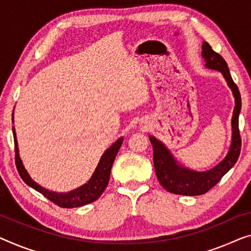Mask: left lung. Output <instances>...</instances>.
Wrapping results in <instances>:
<instances>
[{
	"label": "left lung",
	"mask_w": 251,
	"mask_h": 251,
	"mask_svg": "<svg viewBox=\"0 0 251 251\" xmlns=\"http://www.w3.org/2000/svg\"><path fill=\"white\" fill-rule=\"evenodd\" d=\"M201 56L207 69L220 71L226 78L229 88L232 90L234 97V109L231 124H232V140L230 150L218 166L206 171H195L182 167L177 162L171 152L166 148L162 142L156 140L154 136H149L153 147V163L156 177L164 189L173 194L185 196L203 195L213 188L222 177L232 168L240 155L241 137L239 133V114L241 110V96L237 84L231 77L226 62L221 55L212 50L209 45L204 42L201 46Z\"/></svg>",
	"instance_id": "1"
}]
</instances>
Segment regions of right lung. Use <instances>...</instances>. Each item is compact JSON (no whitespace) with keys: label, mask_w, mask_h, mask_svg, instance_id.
<instances>
[{"label":"right lung","mask_w":251,"mask_h":251,"mask_svg":"<svg viewBox=\"0 0 251 251\" xmlns=\"http://www.w3.org/2000/svg\"><path fill=\"white\" fill-rule=\"evenodd\" d=\"M12 130L14 137V151H16V166L22 180H24L28 186L32 187L33 189H36L37 192L43 194L45 197L48 198L50 201H53V203H55L57 206L64 208L83 206V205H87L97 201L100 196H101V194L103 193V190L106 189V187L108 185V181H109L110 171L111 167H113L114 160L123 143V137L118 138L109 149H107V151H104L98 166L96 168L95 173H93L92 177L90 178V180L87 184L82 185L81 187H78V188L74 190H71L69 193H56L50 192V190L39 186L37 182L32 180L31 177H30L27 170L25 169L24 164H22L20 155H19L17 135L14 127H12Z\"/></svg>","instance_id":"right-lung-1"}]
</instances>
